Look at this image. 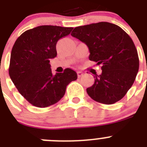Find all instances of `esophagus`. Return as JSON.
<instances>
[{
  "mask_svg": "<svg viewBox=\"0 0 147 147\" xmlns=\"http://www.w3.org/2000/svg\"><path fill=\"white\" fill-rule=\"evenodd\" d=\"M83 74H83L82 71H77V76L79 78L82 77V76H83Z\"/></svg>",
  "mask_w": 147,
  "mask_h": 147,
  "instance_id": "esophagus-1",
  "label": "esophagus"
}]
</instances>
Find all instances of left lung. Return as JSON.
I'll return each mask as SVG.
<instances>
[{
	"mask_svg": "<svg viewBox=\"0 0 147 147\" xmlns=\"http://www.w3.org/2000/svg\"><path fill=\"white\" fill-rule=\"evenodd\" d=\"M71 36L86 44L90 60L102 65V74H96L94 84L87 88L89 96L105 105L119 102L133 85L139 68L131 37L119 26L107 22L76 27Z\"/></svg>",
	"mask_w": 147,
	"mask_h": 147,
	"instance_id": "left-lung-1",
	"label": "left lung"
}]
</instances>
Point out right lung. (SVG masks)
I'll return each mask as SVG.
<instances>
[{"instance_id": "right-lung-1", "label": "right lung", "mask_w": 147, "mask_h": 147, "mask_svg": "<svg viewBox=\"0 0 147 147\" xmlns=\"http://www.w3.org/2000/svg\"><path fill=\"white\" fill-rule=\"evenodd\" d=\"M72 27L40 26L23 32L11 49L9 74L18 91L37 107L58 102L67 85L77 79L70 68L53 75L50 60L57 57L58 40L69 34Z\"/></svg>"}]
</instances>
